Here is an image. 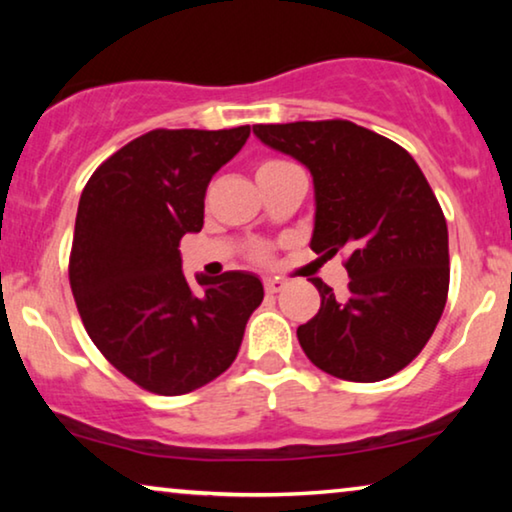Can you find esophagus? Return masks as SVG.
Here are the masks:
<instances>
[{"label":"esophagus","instance_id":"1","mask_svg":"<svg viewBox=\"0 0 512 512\" xmlns=\"http://www.w3.org/2000/svg\"><path fill=\"white\" fill-rule=\"evenodd\" d=\"M263 286H265V293H270V296H272V293L282 291L284 286H286V282H284V279H279V277H268L263 282Z\"/></svg>","mask_w":512,"mask_h":512}]
</instances>
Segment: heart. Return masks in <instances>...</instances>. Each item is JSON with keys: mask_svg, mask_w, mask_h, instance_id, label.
<instances>
[{"mask_svg": "<svg viewBox=\"0 0 512 512\" xmlns=\"http://www.w3.org/2000/svg\"><path fill=\"white\" fill-rule=\"evenodd\" d=\"M289 163H284V160H277V158H265L261 163L256 165V179H265L270 177V174H275L277 170H282ZM249 258L258 265H268L272 263V249L268 244H256V247L249 249Z\"/></svg>", "mask_w": 512, "mask_h": 512, "instance_id": "obj_1", "label": "heart"}]
</instances>
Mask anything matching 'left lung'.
<instances>
[{
  "instance_id": "1",
  "label": "left lung",
  "mask_w": 512,
  "mask_h": 512,
  "mask_svg": "<svg viewBox=\"0 0 512 512\" xmlns=\"http://www.w3.org/2000/svg\"><path fill=\"white\" fill-rule=\"evenodd\" d=\"M254 132L312 172L314 254H345V296L312 279L321 307L298 326L307 359L349 382L396 375L436 331L450 289L447 223L424 172L403 146L342 118Z\"/></svg>"
}]
</instances>
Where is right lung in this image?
Returning <instances> with one entry per match:
<instances>
[{"instance_id":"1","label":"right lung","mask_w":512,"mask_h":512,"mask_svg":"<svg viewBox=\"0 0 512 512\" xmlns=\"http://www.w3.org/2000/svg\"><path fill=\"white\" fill-rule=\"evenodd\" d=\"M251 128L151 130L93 172L76 212L69 284L104 359L151 394L181 396L226 373L261 279L181 272L179 242L205 223L209 179Z\"/></svg>"}]
</instances>
